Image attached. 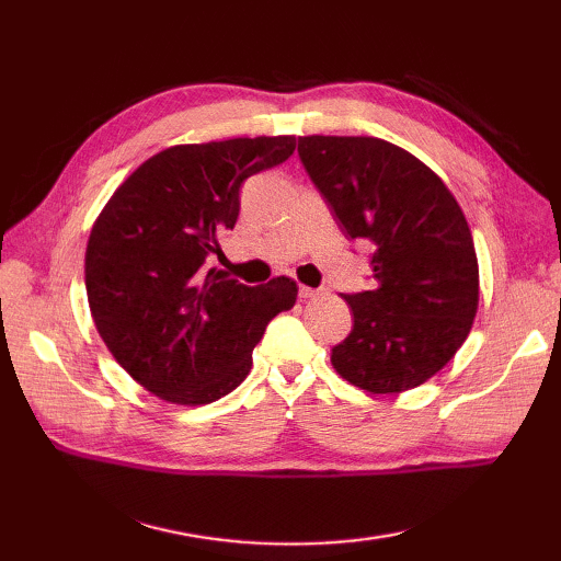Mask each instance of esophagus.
<instances>
[{
    "label": "esophagus",
    "instance_id": "34e87169",
    "mask_svg": "<svg viewBox=\"0 0 561 561\" xmlns=\"http://www.w3.org/2000/svg\"><path fill=\"white\" fill-rule=\"evenodd\" d=\"M299 296L304 301H311V299H316V296H320V289H311V287H301L299 289Z\"/></svg>",
    "mask_w": 561,
    "mask_h": 561
}]
</instances>
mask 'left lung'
<instances>
[{
    "mask_svg": "<svg viewBox=\"0 0 561 561\" xmlns=\"http://www.w3.org/2000/svg\"><path fill=\"white\" fill-rule=\"evenodd\" d=\"M299 157L344 236L374 248L376 287L342 296L354 328L332 347V366L374 396L422 386L478 316L480 267L460 205L426 163L386 139L299 137Z\"/></svg>",
    "mask_w": 561,
    "mask_h": 561,
    "instance_id": "8db88e82",
    "label": "left lung"
}]
</instances>
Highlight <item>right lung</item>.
<instances>
[{
	"instance_id": "add662e5",
	"label": "right lung",
	"mask_w": 561,
	"mask_h": 561,
	"mask_svg": "<svg viewBox=\"0 0 561 561\" xmlns=\"http://www.w3.org/2000/svg\"><path fill=\"white\" fill-rule=\"evenodd\" d=\"M296 137H236L153 153L115 190L87 245V296L99 335L141 388L173 404L229 396L250 374L270 320L299 287H245L205 260L238 219L250 175L287 161Z\"/></svg>"
}]
</instances>
